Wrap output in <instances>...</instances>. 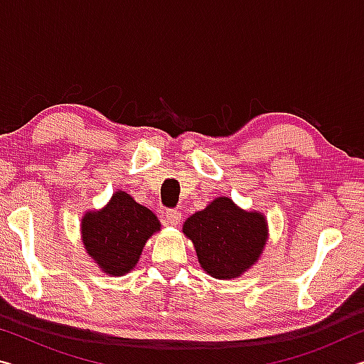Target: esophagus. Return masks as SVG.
Returning a JSON list of instances; mask_svg holds the SVG:
<instances>
[{"label":"esophagus","mask_w":364,"mask_h":364,"mask_svg":"<svg viewBox=\"0 0 364 364\" xmlns=\"http://www.w3.org/2000/svg\"><path fill=\"white\" fill-rule=\"evenodd\" d=\"M181 221V213L178 210H168L165 213V223L168 226H178Z\"/></svg>","instance_id":"1"}]
</instances>
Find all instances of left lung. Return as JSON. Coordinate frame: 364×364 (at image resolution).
<instances>
[{"instance_id":"8db88e82","label":"left lung","mask_w":364,"mask_h":364,"mask_svg":"<svg viewBox=\"0 0 364 364\" xmlns=\"http://www.w3.org/2000/svg\"><path fill=\"white\" fill-rule=\"evenodd\" d=\"M200 268L215 279H236L258 262L268 241V221L258 210H244L220 196L184 221Z\"/></svg>"}]
</instances>
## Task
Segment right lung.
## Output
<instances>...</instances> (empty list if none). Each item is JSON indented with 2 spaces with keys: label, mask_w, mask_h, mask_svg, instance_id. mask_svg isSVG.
Instances as JSON below:
<instances>
[{
  "label": "right lung",
  "mask_w": 364,
  "mask_h": 364,
  "mask_svg": "<svg viewBox=\"0 0 364 364\" xmlns=\"http://www.w3.org/2000/svg\"><path fill=\"white\" fill-rule=\"evenodd\" d=\"M80 231L86 254L97 268L119 278L136 267L146 242L160 231V221L125 191H115L100 210L83 213Z\"/></svg>",
  "instance_id": "right-lung-1"
}]
</instances>
